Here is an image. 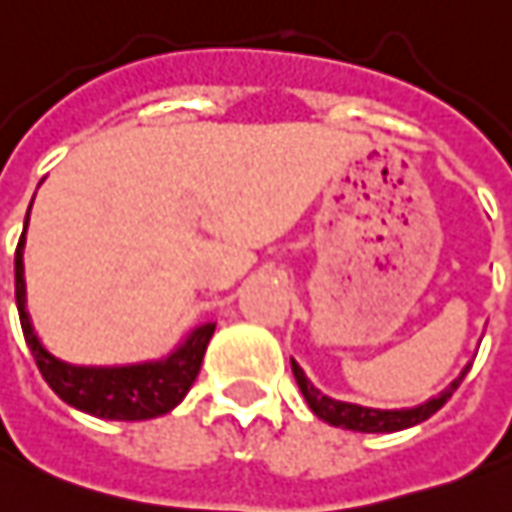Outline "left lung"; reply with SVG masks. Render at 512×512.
Here are the masks:
<instances>
[{
  "mask_svg": "<svg viewBox=\"0 0 512 512\" xmlns=\"http://www.w3.org/2000/svg\"><path fill=\"white\" fill-rule=\"evenodd\" d=\"M292 373H295V382L301 387L309 410L315 412L320 421H326L331 426H343V429H351V432H398V429H410V426L432 418L449 401L451 393L460 387L468 368H463V373L440 396L429 398V401L418 404V407H410V410H373V407H359V404H348V401L329 398L306 379V373H303L301 365L295 359H292Z\"/></svg>",
  "mask_w": 512,
  "mask_h": 512,
  "instance_id": "8db88e82",
  "label": "left lung"
}]
</instances>
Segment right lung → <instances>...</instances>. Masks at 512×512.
<instances>
[{"mask_svg":"<svg viewBox=\"0 0 512 512\" xmlns=\"http://www.w3.org/2000/svg\"><path fill=\"white\" fill-rule=\"evenodd\" d=\"M27 217H24V231H27ZM24 231L16 248V306H19L24 340L33 351L35 365L41 370L44 382L69 407L97 415V418H108V421H147V418H158L164 412L175 410L200 373L206 345L214 334V323L197 326L169 357L155 359V362L86 368V365H69L63 359L52 357L33 331L27 306H24V259H21Z\"/></svg>","mask_w":512,"mask_h":512,"instance_id":"right-lung-1","label":"right lung"}]
</instances>
